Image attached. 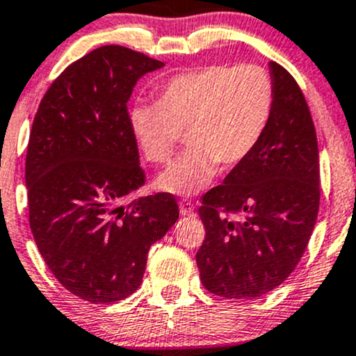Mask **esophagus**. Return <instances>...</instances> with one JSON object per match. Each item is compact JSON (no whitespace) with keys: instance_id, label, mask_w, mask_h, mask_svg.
Segmentation results:
<instances>
[{"instance_id":"obj_1","label":"esophagus","mask_w":356,"mask_h":356,"mask_svg":"<svg viewBox=\"0 0 356 356\" xmlns=\"http://www.w3.org/2000/svg\"><path fill=\"white\" fill-rule=\"evenodd\" d=\"M179 209H181V215L184 216H189L194 213V203L191 200H182L181 203H179Z\"/></svg>"}]
</instances>
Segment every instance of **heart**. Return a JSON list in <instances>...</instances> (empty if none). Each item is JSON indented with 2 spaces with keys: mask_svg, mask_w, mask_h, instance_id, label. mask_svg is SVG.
<instances>
[{
  "mask_svg": "<svg viewBox=\"0 0 356 356\" xmlns=\"http://www.w3.org/2000/svg\"><path fill=\"white\" fill-rule=\"evenodd\" d=\"M275 106V87L259 66L211 65L170 78L156 106H138L129 126L145 159L167 163L186 131L189 149L156 179V188L174 194L204 189L216 165L234 168L250 156L266 133Z\"/></svg>",
  "mask_w": 356,
  "mask_h": 356,
  "instance_id": "obj_1",
  "label": "heart"
}]
</instances>
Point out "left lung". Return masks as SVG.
I'll list each match as a JSON object with an SVG mask.
<instances>
[{
	"label": "left lung",
	"instance_id": "left-lung-1",
	"mask_svg": "<svg viewBox=\"0 0 356 356\" xmlns=\"http://www.w3.org/2000/svg\"><path fill=\"white\" fill-rule=\"evenodd\" d=\"M275 106L266 133L200 207L207 237L196 254L201 283L227 298L275 290L298 264L319 211V149L297 81L269 63Z\"/></svg>",
	"mask_w": 356,
	"mask_h": 356
}]
</instances>
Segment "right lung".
I'll return each mask as SVG.
<instances>
[{
  "label": "right lung",
  "instance_id": "1",
  "mask_svg": "<svg viewBox=\"0 0 356 356\" xmlns=\"http://www.w3.org/2000/svg\"><path fill=\"white\" fill-rule=\"evenodd\" d=\"M162 66L128 47H99L52 81L33 118L25 160L33 241L56 280L90 304L134 293L149 247L179 218L168 193L124 207L145 184L128 100Z\"/></svg>",
  "mask_w": 356,
  "mask_h": 356
}]
</instances>
